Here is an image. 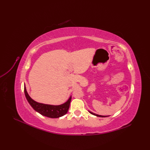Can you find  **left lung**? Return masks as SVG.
Wrapping results in <instances>:
<instances>
[{"label":"left lung","instance_id":"left-lung-1","mask_svg":"<svg viewBox=\"0 0 150 150\" xmlns=\"http://www.w3.org/2000/svg\"><path fill=\"white\" fill-rule=\"evenodd\" d=\"M91 114H92V115H95V116H99V117H106V116H101V115H96V114H94V113H93V112H91V111H89Z\"/></svg>","mask_w":150,"mask_h":150}]
</instances>
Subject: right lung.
Segmentation results:
<instances>
[{
	"label": "right lung",
	"instance_id": "obj_1",
	"mask_svg": "<svg viewBox=\"0 0 150 150\" xmlns=\"http://www.w3.org/2000/svg\"><path fill=\"white\" fill-rule=\"evenodd\" d=\"M24 93L27 100L30 104V105L33 107L35 111L39 112L40 115L43 116L51 117V118H57V117L65 115L69 110L71 96L65 103L61 104V105L54 106L39 103L34 101L27 92L25 87L24 88Z\"/></svg>",
	"mask_w": 150,
	"mask_h": 150
}]
</instances>
